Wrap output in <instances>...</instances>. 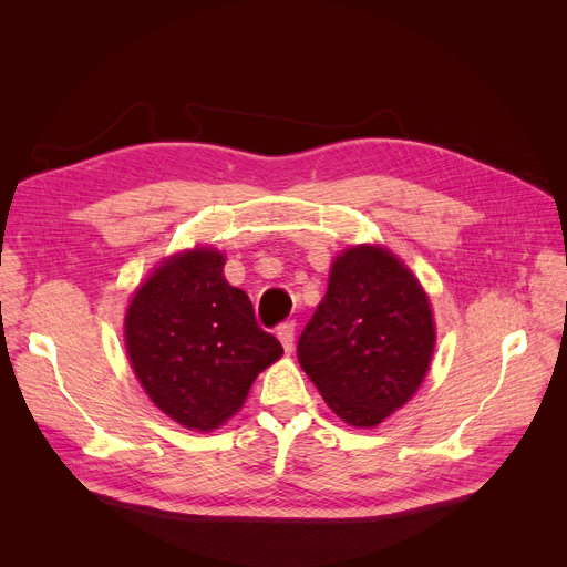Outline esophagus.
<instances>
[{"instance_id":"1","label":"esophagus","mask_w":567,"mask_h":567,"mask_svg":"<svg viewBox=\"0 0 567 567\" xmlns=\"http://www.w3.org/2000/svg\"><path fill=\"white\" fill-rule=\"evenodd\" d=\"M277 336H279V340H281L284 350H286V352H293V342H296V323H293V321H284V323L279 326Z\"/></svg>"}]
</instances>
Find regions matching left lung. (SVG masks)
Instances as JSON below:
<instances>
[{
	"mask_svg": "<svg viewBox=\"0 0 567 567\" xmlns=\"http://www.w3.org/2000/svg\"><path fill=\"white\" fill-rule=\"evenodd\" d=\"M433 348V312L414 274L385 248L359 246L336 257L298 362L342 421L373 427L419 390Z\"/></svg>",
	"mask_w": 567,
	"mask_h": 567,
	"instance_id": "1",
	"label": "left lung"
}]
</instances>
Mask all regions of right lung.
Listing matches in <instances>:
<instances>
[{"mask_svg":"<svg viewBox=\"0 0 567 567\" xmlns=\"http://www.w3.org/2000/svg\"><path fill=\"white\" fill-rule=\"evenodd\" d=\"M221 267L225 257L208 248L169 257L136 290L125 317L136 379L169 419L196 431L234 416L257 373L284 354Z\"/></svg>","mask_w":567,"mask_h":567,"instance_id":"1","label":"right lung"}]
</instances>
